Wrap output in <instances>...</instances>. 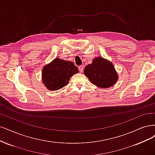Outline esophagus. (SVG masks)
I'll list each match as a JSON object with an SVG mask.
<instances>
[{"label": "esophagus", "instance_id": "1", "mask_svg": "<svg viewBox=\"0 0 155 155\" xmlns=\"http://www.w3.org/2000/svg\"><path fill=\"white\" fill-rule=\"evenodd\" d=\"M78 69H79L80 72L82 73V72H83V69H84V66H80L78 67Z\"/></svg>", "mask_w": 155, "mask_h": 155}]
</instances>
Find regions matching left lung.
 <instances>
[{"instance_id": "left-lung-1", "label": "left lung", "mask_w": 155, "mask_h": 155, "mask_svg": "<svg viewBox=\"0 0 155 155\" xmlns=\"http://www.w3.org/2000/svg\"><path fill=\"white\" fill-rule=\"evenodd\" d=\"M84 73L93 84L100 88L110 87L118 79L113 63L101 57H95L91 64L87 65Z\"/></svg>"}]
</instances>
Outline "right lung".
<instances>
[{
  "label": "right lung",
  "instance_id": "obj_1",
  "mask_svg": "<svg viewBox=\"0 0 155 155\" xmlns=\"http://www.w3.org/2000/svg\"><path fill=\"white\" fill-rule=\"evenodd\" d=\"M78 73V69L73 62L56 58L44 66L42 83L49 90H58L68 85L71 77Z\"/></svg>",
  "mask_w": 155,
  "mask_h": 155
}]
</instances>
